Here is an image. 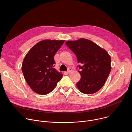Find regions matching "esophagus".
<instances>
[{
	"instance_id": "esophagus-1",
	"label": "esophagus",
	"mask_w": 132,
	"mask_h": 132,
	"mask_svg": "<svg viewBox=\"0 0 132 132\" xmlns=\"http://www.w3.org/2000/svg\"><path fill=\"white\" fill-rule=\"evenodd\" d=\"M72 71V69L71 68H68V70H67V72H68V73H70V72H71Z\"/></svg>"
}]
</instances>
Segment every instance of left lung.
<instances>
[{"mask_svg": "<svg viewBox=\"0 0 132 132\" xmlns=\"http://www.w3.org/2000/svg\"><path fill=\"white\" fill-rule=\"evenodd\" d=\"M65 44L76 55L80 80L76 86L85 94L98 91L104 85L111 70V57L108 53L87 39L68 41Z\"/></svg>", "mask_w": 132, "mask_h": 132, "instance_id": "obj_1", "label": "left lung"}]
</instances>
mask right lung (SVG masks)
<instances>
[{
	"mask_svg": "<svg viewBox=\"0 0 132 132\" xmlns=\"http://www.w3.org/2000/svg\"><path fill=\"white\" fill-rule=\"evenodd\" d=\"M64 40H45L36 44L23 60L22 71L24 79L35 92L45 95L51 92L63 77L54 68L55 53Z\"/></svg>",
	"mask_w": 132,
	"mask_h": 132,
	"instance_id": "obj_1",
	"label": "right lung"
}]
</instances>
